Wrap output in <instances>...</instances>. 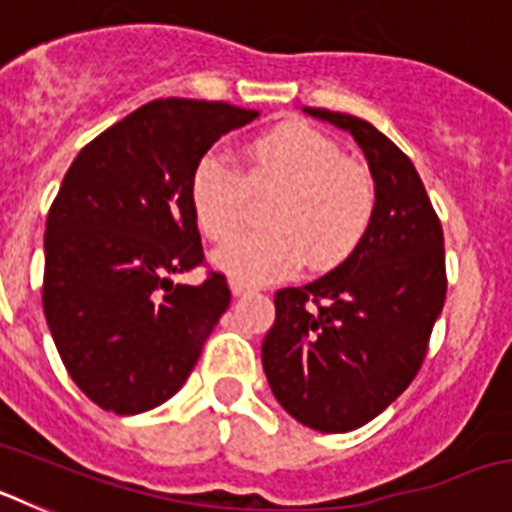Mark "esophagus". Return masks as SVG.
<instances>
[{
	"instance_id": "esophagus-1",
	"label": "esophagus",
	"mask_w": 512,
	"mask_h": 512,
	"mask_svg": "<svg viewBox=\"0 0 512 512\" xmlns=\"http://www.w3.org/2000/svg\"><path fill=\"white\" fill-rule=\"evenodd\" d=\"M230 289H233V295L235 297H246V295H256L259 289L251 287V284L241 282V279H235V282H230Z\"/></svg>"
}]
</instances>
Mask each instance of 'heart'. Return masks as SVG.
<instances>
[{
	"instance_id": "heart-1",
	"label": "heart",
	"mask_w": 512,
	"mask_h": 512,
	"mask_svg": "<svg viewBox=\"0 0 512 512\" xmlns=\"http://www.w3.org/2000/svg\"><path fill=\"white\" fill-rule=\"evenodd\" d=\"M277 192L266 210V233L235 238L215 253V264L241 282H266L295 271L305 259L315 269L343 264L364 241L377 210L372 171L320 130L292 122L253 138L235 169L217 153L197 161L189 200L210 241H230L243 228L248 200Z\"/></svg>"
}]
</instances>
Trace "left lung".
Masks as SVG:
<instances>
[{"label": "left lung", "mask_w": 512, "mask_h": 512, "mask_svg": "<svg viewBox=\"0 0 512 512\" xmlns=\"http://www.w3.org/2000/svg\"><path fill=\"white\" fill-rule=\"evenodd\" d=\"M354 135L377 184L364 241L325 277L274 295L261 361L284 410L307 428L346 433L408 390L446 300L443 230L418 171L372 122L305 107Z\"/></svg>", "instance_id": "left-lung-1"}]
</instances>
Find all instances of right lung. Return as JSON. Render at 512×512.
Masks as SVG:
<instances>
[{"instance_id": "right-lung-1", "label": "right lung", "mask_w": 512, "mask_h": 512, "mask_svg": "<svg viewBox=\"0 0 512 512\" xmlns=\"http://www.w3.org/2000/svg\"><path fill=\"white\" fill-rule=\"evenodd\" d=\"M259 112L156 99L81 148L45 223L43 312L66 372L107 413L138 415L182 390L230 305L205 264L192 171L220 135Z\"/></svg>"}]
</instances>
